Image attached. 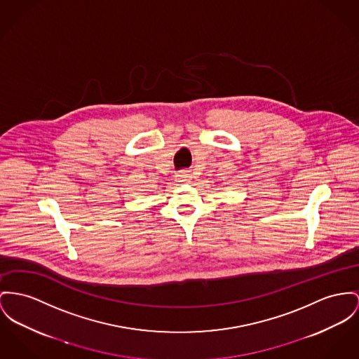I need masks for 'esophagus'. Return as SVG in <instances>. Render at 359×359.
Segmentation results:
<instances>
[{
	"instance_id": "34e87169",
	"label": "esophagus",
	"mask_w": 359,
	"mask_h": 359,
	"mask_svg": "<svg viewBox=\"0 0 359 359\" xmlns=\"http://www.w3.org/2000/svg\"><path fill=\"white\" fill-rule=\"evenodd\" d=\"M175 177H177L178 182H191V175L189 174V172H187V171L178 172Z\"/></svg>"
}]
</instances>
